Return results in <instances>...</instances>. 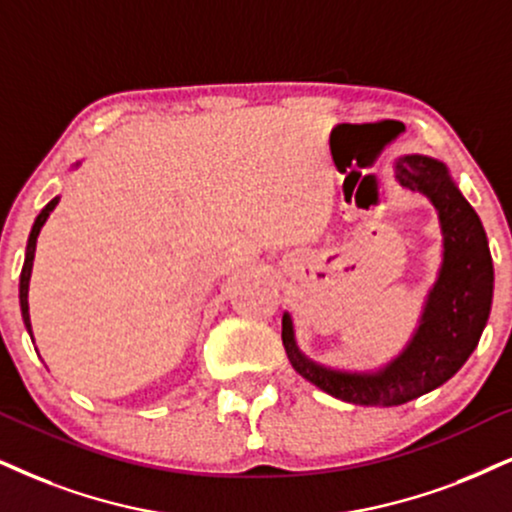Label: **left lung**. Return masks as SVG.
I'll return each mask as SVG.
<instances>
[{
  "label": "left lung",
  "mask_w": 512,
  "mask_h": 512,
  "mask_svg": "<svg viewBox=\"0 0 512 512\" xmlns=\"http://www.w3.org/2000/svg\"><path fill=\"white\" fill-rule=\"evenodd\" d=\"M394 179L423 193L439 219L442 262L404 347L375 368H333L297 345L293 316L283 312V347L304 380L357 406H399L454 378L482 338L494 300V264L484 226L449 167L430 155H401Z\"/></svg>",
  "instance_id": "left-lung-1"
}]
</instances>
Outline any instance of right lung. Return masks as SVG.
<instances>
[{"label":"right lung","instance_id":"obj_1","mask_svg":"<svg viewBox=\"0 0 512 512\" xmlns=\"http://www.w3.org/2000/svg\"><path fill=\"white\" fill-rule=\"evenodd\" d=\"M82 165V160H77V163L70 167V170H77V167ZM58 200L61 196L51 198L47 205H44L40 215H37L35 224H32L30 229V236H28V245H25V262H23V269H21V286H18V300H21V314H23V323L25 328H28L30 338H32V323H30V304H28V290H30V276H32V262H35V250H37V236H40L44 222H47L51 212L58 205Z\"/></svg>","mask_w":512,"mask_h":512}]
</instances>
